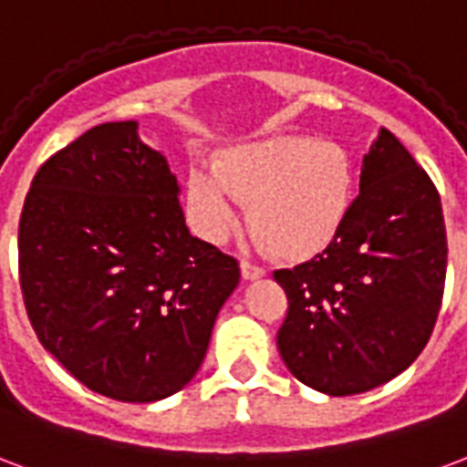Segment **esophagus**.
Returning a JSON list of instances; mask_svg holds the SVG:
<instances>
[{
  "label": "esophagus",
  "instance_id": "1",
  "mask_svg": "<svg viewBox=\"0 0 467 467\" xmlns=\"http://www.w3.org/2000/svg\"><path fill=\"white\" fill-rule=\"evenodd\" d=\"M240 272H243L244 279H260L267 275L265 269L257 267V265H252V262H243V265H240Z\"/></svg>",
  "mask_w": 467,
  "mask_h": 467
}]
</instances>
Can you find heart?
I'll return each mask as SVG.
<instances>
[{"label":"heart","mask_w":467,"mask_h":467,"mask_svg":"<svg viewBox=\"0 0 467 467\" xmlns=\"http://www.w3.org/2000/svg\"><path fill=\"white\" fill-rule=\"evenodd\" d=\"M357 171L347 148L329 138L269 136L224 148L215 168H192L188 207L198 230L223 243L247 205L252 233L285 260H309L347 223Z\"/></svg>","instance_id":"1"}]
</instances>
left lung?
<instances>
[{"mask_svg": "<svg viewBox=\"0 0 467 467\" xmlns=\"http://www.w3.org/2000/svg\"><path fill=\"white\" fill-rule=\"evenodd\" d=\"M445 262L436 185L381 128L364 155L358 198L337 240L314 260L275 272L289 299L277 334L286 368L329 396L391 381L431 339Z\"/></svg>", "mask_w": 467, "mask_h": 467, "instance_id": "1", "label": "left lung"}]
</instances>
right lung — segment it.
<instances>
[{"instance_id":"right-lung-1","label":"right lung","mask_w":467,"mask_h":467,"mask_svg":"<svg viewBox=\"0 0 467 467\" xmlns=\"http://www.w3.org/2000/svg\"><path fill=\"white\" fill-rule=\"evenodd\" d=\"M181 185L136 120L101 123L34 175L19 285L41 347L91 391L153 403L192 381L227 296L230 254L192 237Z\"/></svg>"}]
</instances>
